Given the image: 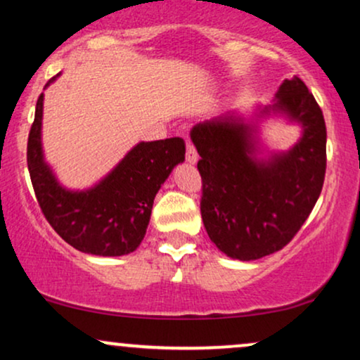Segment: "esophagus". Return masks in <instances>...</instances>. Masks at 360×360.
Wrapping results in <instances>:
<instances>
[{
    "label": "esophagus",
    "instance_id": "esophagus-1",
    "mask_svg": "<svg viewBox=\"0 0 360 360\" xmlns=\"http://www.w3.org/2000/svg\"><path fill=\"white\" fill-rule=\"evenodd\" d=\"M186 160H188L189 164L198 162V152L191 140H186Z\"/></svg>",
    "mask_w": 360,
    "mask_h": 360
}]
</instances>
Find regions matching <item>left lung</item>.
Returning <instances> with one entry per match:
<instances>
[{"instance_id": "left-lung-1", "label": "left lung", "mask_w": 360, "mask_h": 360, "mask_svg": "<svg viewBox=\"0 0 360 360\" xmlns=\"http://www.w3.org/2000/svg\"><path fill=\"white\" fill-rule=\"evenodd\" d=\"M281 113L303 135L288 152L257 157V130L238 115L206 120L191 130L201 159V218L229 257L255 260L288 245L311 213L325 181L326 127L300 77L286 79L259 117Z\"/></svg>"}]
</instances>
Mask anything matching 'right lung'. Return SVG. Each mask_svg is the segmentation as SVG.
Instances as JSON below:
<instances>
[{"mask_svg":"<svg viewBox=\"0 0 360 360\" xmlns=\"http://www.w3.org/2000/svg\"><path fill=\"white\" fill-rule=\"evenodd\" d=\"M42 111L44 93L37 100L27 146L28 171L44 217L69 245L84 254L117 257L134 252L146 237L157 191L184 160V140L140 142L96 186L71 191L62 188L44 160Z\"/></svg>","mask_w":360,"mask_h":360,"instance_id":"right-lung-1","label":"right lung"}]
</instances>
